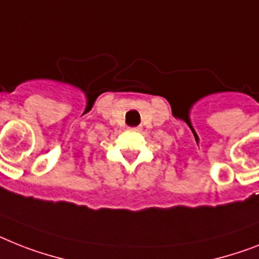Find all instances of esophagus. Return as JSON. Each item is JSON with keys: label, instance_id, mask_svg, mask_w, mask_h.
Returning a JSON list of instances; mask_svg holds the SVG:
<instances>
[{"label": "esophagus", "instance_id": "34e87169", "mask_svg": "<svg viewBox=\"0 0 259 259\" xmlns=\"http://www.w3.org/2000/svg\"><path fill=\"white\" fill-rule=\"evenodd\" d=\"M130 131L131 132H140L142 131V127H131V128H128Z\"/></svg>", "mask_w": 259, "mask_h": 259}]
</instances>
